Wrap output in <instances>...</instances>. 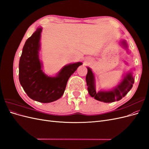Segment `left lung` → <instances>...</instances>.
Wrapping results in <instances>:
<instances>
[{
    "mask_svg": "<svg viewBox=\"0 0 149 149\" xmlns=\"http://www.w3.org/2000/svg\"><path fill=\"white\" fill-rule=\"evenodd\" d=\"M123 45L127 47L126 43L123 42ZM89 95L95 100L104 102H112L119 101L124 97L131 89L134 83V79L131 73L126 75L122 82L112 91L96 92L94 86V78L91 69L88 68V73L86 77Z\"/></svg>",
    "mask_w": 149,
    "mask_h": 149,
    "instance_id": "1",
    "label": "left lung"
}]
</instances>
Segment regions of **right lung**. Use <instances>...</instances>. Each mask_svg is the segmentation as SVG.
Returning <instances> with one entry per match:
<instances>
[{
	"mask_svg": "<svg viewBox=\"0 0 149 149\" xmlns=\"http://www.w3.org/2000/svg\"><path fill=\"white\" fill-rule=\"evenodd\" d=\"M42 30V28H38L24 45L19 61V81L31 100L48 103L62 96L68 80L82 63L65 66L56 77L45 74L38 58Z\"/></svg>",
	"mask_w": 149,
	"mask_h": 149,
	"instance_id": "add662e5",
	"label": "right lung"
}]
</instances>
